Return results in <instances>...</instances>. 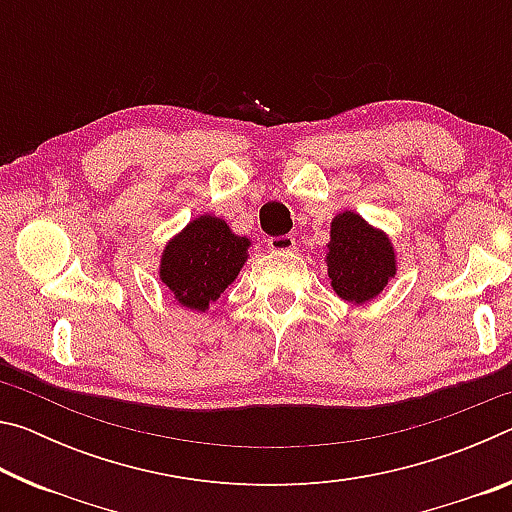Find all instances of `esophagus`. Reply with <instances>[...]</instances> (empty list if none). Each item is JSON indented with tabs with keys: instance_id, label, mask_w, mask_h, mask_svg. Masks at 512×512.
Instances as JSON below:
<instances>
[{
	"instance_id": "esophagus-1",
	"label": "esophagus",
	"mask_w": 512,
	"mask_h": 512,
	"mask_svg": "<svg viewBox=\"0 0 512 512\" xmlns=\"http://www.w3.org/2000/svg\"><path fill=\"white\" fill-rule=\"evenodd\" d=\"M268 248H271L273 253H291V250L296 248V239H293V235L268 237Z\"/></svg>"
}]
</instances>
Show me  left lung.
Segmentation results:
<instances>
[{"label":"left lung","instance_id":"left-lung-1","mask_svg":"<svg viewBox=\"0 0 512 512\" xmlns=\"http://www.w3.org/2000/svg\"><path fill=\"white\" fill-rule=\"evenodd\" d=\"M327 248L329 280L348 302L359 305L375 298L395 275L391 241L354 212H343L332 221V241Z\"/></svg>","mask_w":512,"mask_h":512}]
</instances>
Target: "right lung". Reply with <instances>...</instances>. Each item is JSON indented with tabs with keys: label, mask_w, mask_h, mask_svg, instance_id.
Wrapping results in <instances>:
<instances>
[{
	"label": "right lung",
	"mask_w": 512,
	"mask_h": 512,
	"mask_svg": "<svg viewBox=\"0 0 512 512\" xmlns=\"http://www.w3.org/2000/svg\"><path fill=\"white\" fill-rule=\"evenodd\" d=\"M250 241L216 216H198L164 248L160 280L183 307L205 311L235 282Z\"/></svg>",
	"instance_id": "right-lung-1"
}]
</instances>
